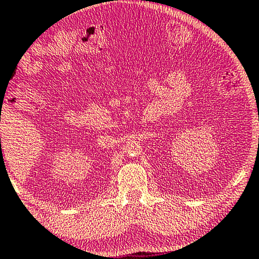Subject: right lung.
I'll return each instance as SVG.
<instances>
[{"label":"right lung","mask_w":259,"mask_h":259,"mask_svg":"<svg viewBox=\"0 0 259 259\" xmlns=\"http://www.w3.org/2000/svg\"><path fill=\"white\" fill-rule=\"evenodd\" d=\"M0 140H1V138H0Z\"/></svg>","instance_id":"right-lung-1"}]
</instances>
